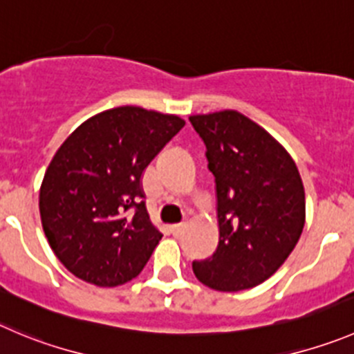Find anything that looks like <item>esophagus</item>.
Segmentation results:
<instances>
[{"mask_svg": "<svg viewBox=\"0 0 354 354\" xmlns=\"http://www.w3.org/2000/svg\"><path fill=\"white\" fill-rule=\"evenodd\" d=\"M184 230V224H174V225H170V231L174 234H179L180 231Z\"/></svg>", "mask_w": 354, "mask_h": 354, "instance_id": "obj_1", "label": "esophagus"}]
</instances>
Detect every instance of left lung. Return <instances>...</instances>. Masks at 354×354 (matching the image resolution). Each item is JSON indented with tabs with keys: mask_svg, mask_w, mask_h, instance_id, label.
Listing matches in <instances>:
<instances>
[{
	"mask_svg": "<svg viewBox=\"0 0 354 354\" xmlns=\"http://www.w3.org/2000/svg\"><path fill=\"white\" fill-rule=\"evenodd\" d=\"M215 177L218 245L193 262L218 292L257 287L281 268L301 238L306 194L297 165L268 130L233 109L189 116Z\"/></svg>",
	"mask_w": 354,
	"mask_h": 354,
	"instance_id": "8db88e82",
	"label": "left lung"
}]
</instances>
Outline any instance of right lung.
<instances>
[{"label": "right lung", "instance_id": "add662e5", "mask_svg": "<svg viewBox=\"0 0 354 354\" xmlns=\"http://www.w3.org/2000/svg\"><path fill=\"white\" fill-rule=\"evenodd\" d=\"M186 121L120 106L83 121L57 149L39 187L53 254L97 287L136 278L163 234L151 222L140 177Z\"/></svg>", "mask_w": 354, "mask_h": 354}]
</instances>
